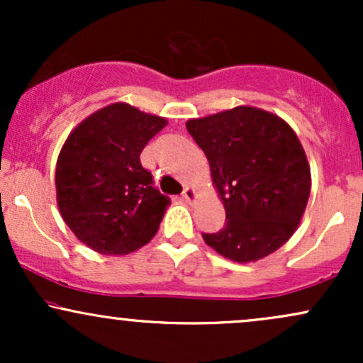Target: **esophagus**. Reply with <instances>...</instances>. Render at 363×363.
<instances>
[{"instance_id":"1","label":"esophagus","mask_w":363,"mask_h":363,"mask_svg":"<svg viewBox=\"0 0 363 363\" xmlns=\"http://www.w3.org/2000/svg\"><path fill=\"white\" fill-rule=\"evenodd\" d=\"M194 196H196V193H194L193 187H189V186L184 187V191H182V198H184L186 201H193Z\"/></svg>"}]
</instances>
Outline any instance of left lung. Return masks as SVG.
<instances>
[{
    "instance_id": "1",
    "label": "left lung",
    "mask_w": 363,
    "mask_h": 363,
    "mask_svg": "<svg viewBox=\"0 0 363 363\" xmlns=\"http://www.w3.org/2000/svg\"><path fill=\"white\" fill-rule=\"evenodd\" d=\"M210 162L225 223L205 242L227 259L257 261L281 247L301 223L311 169L285 121L240 106L186 123Z\"/></svg>"
}]
</instances>
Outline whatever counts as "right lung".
<instances>
[{
    "label": "right lung",
    "mask_w": 363,
    "mask_h": 363,
    "mask_svg": "<svg viewBox=\"0 0 363 363\" xmlns=\"http://www.w3.org/2000/svg\"><path fill=\"white\" fill-rule=\"evenodd\" d=\"M165 124L119 102L91 114L66 140L56 165L57 206L94 251L128 254L157 234L170 198L153 186L140 155Z\"/></svg>",
    "instance_id": "add662e5"
}]
</instances>
